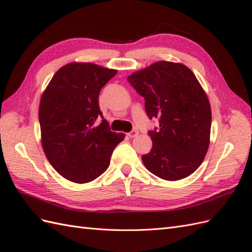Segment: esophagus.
<instances>
[{
  "label": "esophagus",
  "instance_id": "esophagus-1",
  "mask_svg": "<svg viewBox=\"0 0 252 252\" xmlns=\"http://www.w3.org/2000/svg\"><path fill=\"white\" fill-rule=\"evenodd\" d=\"M127 134H128L129 138H135V136L139 134V131L136 130V129H133V130H131L130 132H128Z\"/></svg>",
  "mask_w": 252,
  "mask_h": 252
}]
</instances>
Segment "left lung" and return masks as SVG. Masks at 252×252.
Returning <instances> with one entry per match:
<instances>
[{"label":"left lung","mask_w":252,"mask_h":252,"mask_svg":"<svg viewBox=\"0 0 252 252\" xmlns=\"http://www.w3.org/2000/svg\"><path fill=\"white\" fill-rule=\"evenodd\" d=\"M145 100L149 119L159 127L150 130L145 167L157 177L178 181L199 168L210 140L211 108L194 73L181 63L159 61L127 78Z\"/></svg>","instance_id":"obj_1"}]
</instances>
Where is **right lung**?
Returning a JSON list of instances; mask_svg holds the SVG:
<instances>
[{"mask_svg":"<svg viewBox=\"0 0 252 252\" xmlns=\"http://www.w3.org/2000/svg\"><path fill=\"white\" fill-rule=\"evenodd\" d=\"M93 63H69L53 75L39 107L42 146L58 173L84 184L106 171L124 133L110 131L98 106L101 89L117 74Z\"/></svg>","mask_w":252,"mask_h":252,"instance_id":"add662e5","label":"right lung"}]
</instances>
